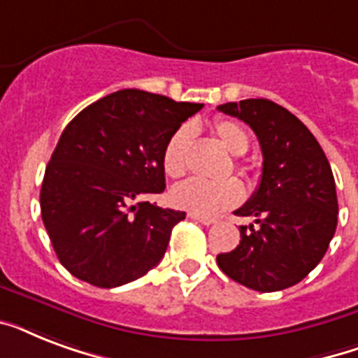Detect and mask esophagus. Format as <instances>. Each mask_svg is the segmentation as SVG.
<instances>
[{
  "label": "esophagus",
  "instance_id": "34e87169",
  "mask_svg": "<svg viewBox=\"0 0 358 358\" xmlns=\"http://www.w3.org/2000/svg\"><path fill=\"white\" fill-rule=\"evenodd\" d=\"M189 217L196 223H202V224H213L215 223V217H208V215H196V213H189Z\"/></svg>",
  "mask_w": 358,
  "mask_h": 358
}]
</instances>
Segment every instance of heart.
Returning <instances> with one entry per match:
<instances>
[{"label":"heart","mask_w":358,"mask_h":358,"mask_svg":"<svg viewBox=\"0 0 358 358\" xmlns=\"http://www.w3.org/2000/svg\"><path fill=\"white\" fill-rule=\"evenodd\" d=\"M212 134L217 143L232 156H243L249 150L250 137L247 129L236 120L219 119L212 124ZM193 128L189 124L174 129L163 146L162 165L171 178H180L187 171V154L193 143ZM243 199V187L238 180L206 182V180H187L171 191V201L176 208L187 210L196 215H213L227 208L239 204Z\"/></svg>","instance_id":"1"}]
</instances>
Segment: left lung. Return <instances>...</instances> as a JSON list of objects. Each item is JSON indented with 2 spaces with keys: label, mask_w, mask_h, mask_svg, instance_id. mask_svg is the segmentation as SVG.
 I'll return each mask as SVG.
<instances>
[{
  "label": "left lung",
  "mask_w": 358,
  "mask_h": 358,
  "mask_svg": "<svg viewBox=\"0 0 358 358\" xmlns=\"http://www.w3.org/2000/svg\"><path fill=\"white\" fill-rule=\"evenodd\" d=\"M249 124L260 143L262 178L239 217V245L217 255L221 271L256 292L301 282L327 252L338 223L336 185L325 152L310 129L282 106L249 98L219 106Z\"/></svg>",
  "instance_id": "left-lung-1"
}]
</instances>
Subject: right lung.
<instances>
[{"instance_id":"obj_1","label":"right lung","mask_w":358,"mask_h":358,"mask_svg":"<svg viewBox=\"0 0 358 358\" xmlns=\"http://www.w3.org/2000/svg\"><path fill=\"white\" fill-rule=\"evenodd\" d=\"M201 109L124 89L70 120L44 173L41 212L59 262L76 278L117 288L159 264L185 212L146 196L165 189L167 139Z\"/></svg>"}]
</instances>
